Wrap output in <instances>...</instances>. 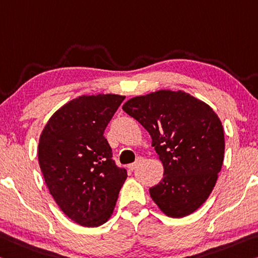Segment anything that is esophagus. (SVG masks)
Segmentation results:
<instances>
[{
    "mask_svg": "<svg viewBox=\"0 0 258 258\" xmlns=\"http://www.w3.org/2000/svg\"><path fill=\"white\" fill-rule=\"evenodd\" d=\"M142 162H144V158H142V157H138L137 161L134 162V163H132V164H131V165L128 166L130 170H131V171H134L139 165L142 164Z\"/></svg>",
    "mask_w": 258,
    "mask_h": 258,
    "instance_id": "34e87169",
    "label": "esophagus"
}]
</instances>
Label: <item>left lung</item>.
<instances>
[{"label":"left lung","mask_w":258,"mask_h":258,"mask_svg":"<svg viewBox=\"0 0 258 258\" xmlns=\"http://www.w3.org/2000/svg\"><path fill=\"white\" fill-rule=\"evenodd\" d=\"M122 110L148 131L164 166L150 196L165 215L185 217L214 189L224 161V130L209 105L183 92L158 91L128 100Z\"/></svg>","instance_id":"8db88e82"}]
</instances>
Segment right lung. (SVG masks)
I'll return each instance as SVG.
<instances>
[{
	"mask_svg": "<svg viewBox=\"0 0 258 258\" xmlns=\"http://www.w3.org/2000/svg\"><path fill=\"white\" fill-rule=\"evenodd\" d=\"M124 99L78 97L52 114L40 137L39 164L49 191L69 218L86 227L107 222L127 177L103 136Z\"/></svg>",
	"mask_w": 258,
	"mask_h": 258,
	"instance_id": "add662e5",
	"label": "right lung"
}]
</instances>
